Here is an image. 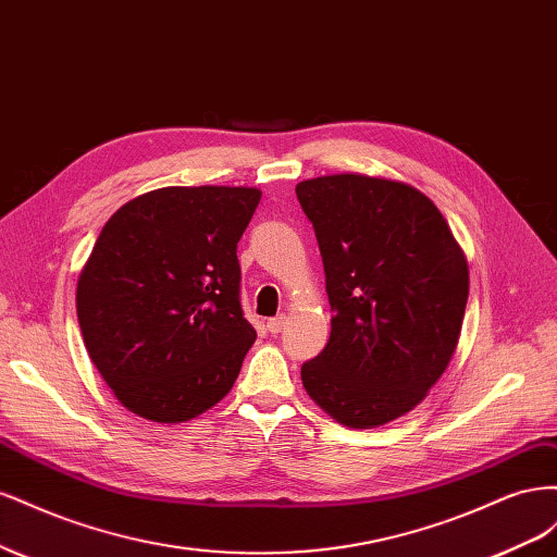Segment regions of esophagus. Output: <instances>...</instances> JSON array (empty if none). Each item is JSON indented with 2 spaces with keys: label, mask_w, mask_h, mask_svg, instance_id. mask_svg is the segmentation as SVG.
<instances>
[{
  "label": "esophagus",
  "mask_w": 557,
  "mask_h": 557,
  "mask_svg": "<svg viewBox=\"0 0 557 557\" xmlns=\"http://www.w3.org/2000/svg\"><path fill=\"white\" fill-rule=\"evenodd\" d=\"M285 323H288V318H285V315L269 318V320H267V330L272 332V334H278V332L285 327Z\"/></svg>",
  "instance_id": "esophagus-1"
}]
</instances>
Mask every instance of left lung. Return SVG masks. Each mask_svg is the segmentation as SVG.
<instances>
[{"label": "left lung", "instance_id": "left-lung-1", "mask_svg": "<svg viewBox=\"0 0 557 557\" xmlns=\"http://www.w3.org/2000/svg\"><path fill=\"white\" fill-rule=\"evenodd\" d=\"M325 267L332 332L301 364L342 425L391 423L425 399L460 339L469 269L444 215L407 183L332 174L297 183Z\"/></svg>", "mask_w": 557, "mask_h": 557}]
</instances>
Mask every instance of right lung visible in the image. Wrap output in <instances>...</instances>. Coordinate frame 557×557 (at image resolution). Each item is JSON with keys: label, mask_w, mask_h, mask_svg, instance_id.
<instances>
[{"label": "right lung", "mask_w": 557, "mask_h": 557, "mask_svg": "<svg viewBox=\"0 0 557 557\" xmlns=\"http://www.w3.org/2000/svg\"><path fill=\"white\" fill-rule=\"evenodd\" d=\"M258 188L150 190L99 232L76 285L83 344L125 409L185 423L221 401L256 330L239 301L237 244Z\"/></svg>", "instance_id": "add662e5"}]
</instances>
